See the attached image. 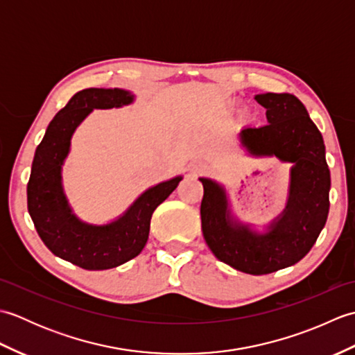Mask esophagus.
I'll use <instances>...</instances> for the list:
<instances>
[{
  "label": "esophagus",
  "instance_id": "34e87169",
  "mask_svg": "<svg viewBox=\"0 0 355 355\" xmlns=\"http://www.w3.org/2000/svg\"><path fill=\"white\" fill-rule=\"evenodd\" d=\"M192 171H193V172H197V173L206 172V171H207V164H206V163H202V162L193 163V164H192Z\"/></svg>",
  "mask_w": 355,
  "mask_h": 355
}]
</instances>
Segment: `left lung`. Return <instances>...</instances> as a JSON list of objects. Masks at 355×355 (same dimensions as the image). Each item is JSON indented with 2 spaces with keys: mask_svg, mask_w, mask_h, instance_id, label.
<instances>
[{
  "mask_svg": "<svg viewBox=\"0 0 355 355\" xmlns=\"http://www.w3.org/2000/svg\"><path fill=\"white\" fill-rule=\"evenodd\" d=\"M268 123L244 128L241 141L253 155H276L293 163L290 197L284 214L263 235L229 220L223 187L200 178L202 236L218 259L248 275H268L299 262L311 250L329 212V169L325 145L304 103L288 93L254 97Z\"/></svg>",
  "mask_w": 355,
  "mask_h": 355,
  "instance_id": "8db88e82",
  "label": "left lung"
}]
</instances>
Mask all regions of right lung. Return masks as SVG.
Instances as JSON below:
<instances>
[{
  "label": "right lung",
  "instance_id": "obj_1",
  "mask_svg": "<svg viewBox=\"0 0 355 355\" xmlns=\"http://www.w3.org/2000/svg\"><path fill=\"white\" fill-rule=\"evenodd\" d=\"M125 89L87 88L74 94L51 120L37 145L27 183V207L35 229L49 250L85 270H108L135 258L145 247L150 216L175 191L182 177L150 187L117 221L89 225L71 214L61 184V168L71 135L93 108L131 103Z\"/></svg>",
  "mask_w": 355,
  "mask_h": 355
}]
</instances>
